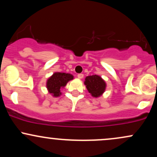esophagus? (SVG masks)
Listing matches in <instances>:
<instances>
[{
	"label": "esophagus",
	"mask_w": 157,
	"mask_h": 157,
	"mask_svg": "<svg viewBox=\"0 0 157 157\" xmlns=\"http://www.w3.org/2000/svg\"><path fill=\"white\" fill-rule=\"evenodd\" d=\"M77 77H78L79 79H82V77H83V74H78V75H77Z\"/></svg>",
	"instance_id": "1"
}]
</instances>
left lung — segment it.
Masks as SVG:
<instances>
[{
    "mask_svg": "<svg viewBox=\"0 0 157 157\" xmlns=\"http://www.w3.org/2000/svg\"><path fill=\"white\" fill-rule=\"evenodd\" d=\"M85 85L86 86L88 91L91 94L93 97H100L105 89V82L98 75L88 76L85 80Z\"/></svg>",
    "mask_w": 157,
    "mask_h": 157,
    "instance_id": "1",
    "label": "left lung"
}]
</instances>
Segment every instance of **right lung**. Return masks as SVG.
<instances>
[{"label": "right lung", "mask_w": 157, "mask_h": 157, "mask_svg": "<svg viewBox=\"0 0 157 157\" xmlns=\"http://www.w3.org/2000/svg\"><path fill=\"white\" fill-rule=\"evenodd\" d=\"M73 76L70 74L56 72L47 81V89L54 97H58L61 94L60 89L66 86L69 80H72Z\"/></svg>", "instance_id": "right-lung-1"}]
</instances>
